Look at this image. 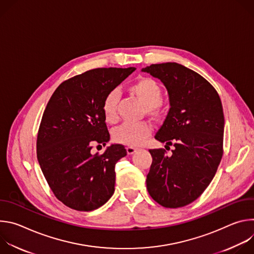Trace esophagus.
Returning <instances> with one entry per match:
<instances>
[{
    "instance_id": "obj_1",
    "label": "esophagus",
    "mask_w": 254,
    "mask_h": 254,
    "mask_svg": "<svg viewBox=\"0 0 254 254\" xmlns=\"http://www.w3.org/2000/svg\"><path fill=\"white\" fill-rule=\"evenodd\" d=\"M137 150H138V148H135V147H132V146H127V152L128 155L134 154Z\"/></svg>"
}]
</instances>
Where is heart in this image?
<instances>
[{"label": "heart", "instance_id": "b5f03b06", "mask_svg": "<svg viewBox=\"0 0 254 254\" xmlns=\"http://www.w3.org/2000/svg\"><path fill=\"white\" fill-rule=\"evenodd\" d=\"M129 90L146 105V112L150 117L157 119L163 116L164 107L160 101L162 98V89L156 80L150 77H141L130 85ZM118 98L117 90L110 91L103 98L101 108L104 119L108 123H115L118 119ZM150 133L151 127L149 124L144 122H128L123 124L114 131V137L117 141L128 146H138Z\"/></svg>", "mask_w": 254, "mask_h": 254}]
</instances>
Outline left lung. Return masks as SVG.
Instances as JSON below:
<instances>
[{"mask_svg":"<svg viewBox=\"0 0 254 254\" xmlns=\"http://www.w3.org/2000/svg\"><path fill=\"white\" fill-rule=\"evenodd\" d=\"M166 86L170 111L155 138L175 147L150 150L151 197L166 208L195 201L211 183L223 156L224 115L216 89L197 72L176 62L142 68Z\"/></svg>","mask_w":254,"mask_h":254,"instance_id":"left-lung-1","label":"left lung"}]
</instances>
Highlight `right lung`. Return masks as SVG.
Returning a JSON list of instances; mask_svg holds the SVG:
<instances>
[{
    "instance_id": "1",
    "label": "right lung",
    "mask_w": 254,
    "mask_h": 254,
    "mask_svg": "<svg viewBox=\"0 0 254 254\" xmlns=\"http://www.w3.org/2000/svg\"><path fill=\"white\" fill-rule=\"evenodd\" d=\"M135 70L96 68L63 81L44 111L37 136V159L49 187L67 207L92 211L115 192L116 164L127 156L123 144L101 155L94 143L110 140L102 113L104 96Z\"/></svg>"
}]
</instances>
